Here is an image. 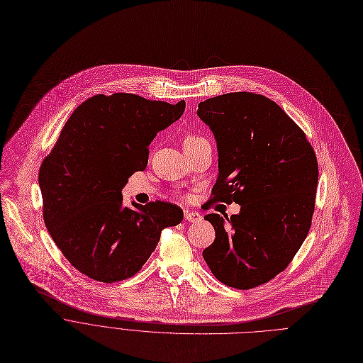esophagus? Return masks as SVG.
Returning <instances> with one entry per match:
<instances>
[{
  "label": "esophagus",
  "instance_id": "obj_1",
  "mask_svg": "<svg viewBox=\"0 0 363 363\" xmlns=\"http://www.w3.org/2000/svg\"><path fill=\"white\" fill-rule=\"evenodd\" d=\"M184 219L187 220V222H193V223H196V222H200V219H201V216L197 213V211H184Z\"/></svg>",
  "mask_w": 363,
  "mask_h": 363
}]
</instances>
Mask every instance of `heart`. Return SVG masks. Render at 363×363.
<instances>
[{
  "label": "heart",
  "mask_w": 363,
  "mask_h": 363,
  "mask_svg": "<svg viewBox=\"0 0 363 363\" xmlns=\"http://www.w3.org/2000/svg\"><path fill=\"white\" fill-rule=\"evenodd\" d=\"M207 140L200 135V134H189L186 138H184V147H191V146H197V144H201V143H206Z\"/></svg>",
  "instance_id": "1"
}]
</instances>
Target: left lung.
I'll return each instance as SVG.
<instances>
[{"mask_svg": "<svg viewBox=\"0 0 363 363\" xmlns=\"http://www.w3.org/2000/svg\"><path fill=\"white\" fill-rule=\"evenodd\" d=\"M219 150V177L210 201L240 204L226 222L206 214L216 232L203 250L211 273L226 286L253 289L291 263L315 211L318 159L305 131L273 100L249 91L199 104Z\"/></svg>", "mask_w": 363, "mask_h": 363, "instance_id": "1", "label": "left lung"}]
</instances>
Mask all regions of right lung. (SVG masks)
<instances>
[{"instance_id":"right-lung-1","label":"right lung","mask_w":363,"mask_h":363,"mask_svg":"<svg viewBox=\"0 0 363 363\" xmlns=\"http://www.w3.org/2000/svg\"><path fill=\"white\" fill-rule=\"evenodd\" d=\"M177 104L131 93L97 94L64 124L40 166L45 226L65 259L103 283L134 276L155 252L162 230L183 210L167 201L123 204L127 179L149 162V144L179 120Z\"/></svg>"}]
</instances>
